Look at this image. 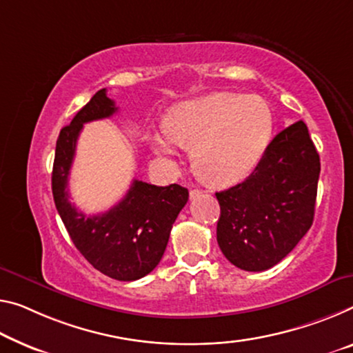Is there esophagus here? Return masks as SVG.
Wrapping results in <instances>:
<instances>
[{
	"label": "esophagus",
	"instance_id": "obj_1",
	"mask_svg": "<svg viewBox=\"0 0 353 353\" xmlns=\"http://www.w3.org/2000/svg\"><path fill=\"white\" fill-rule=\"evenodd\" d=\"M203 192L200 191V189H192L191 192H189V199L191 200H194V199H197V197H200V195H202Z\"/></svg>",
	"mask_w": 353,
	"mask_h": 353
}]
</instances>
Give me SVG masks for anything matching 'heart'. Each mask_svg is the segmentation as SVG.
<instances>
[{"instance_id":"1","label":"heart","mask_w":353,"mask_h":353,"mask_svg":"<svg viewBox=\"0 0 353 353\" xmlns=\"http://www.w3.org/2000/svg\"><path fill=\"white\" fill-rule=\"evenodd\" d=\"M273 112L259 96L213 93L172 107L164 129L148 132L151 150L167 162L192 150L195 172L211 186H232L251 175L273 135Z\"/></svg>"}]
</instances>
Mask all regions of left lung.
I'll use <instances>...</instances> for the list:
<instances>
[{
	"label": "left lung",
	"instance_id": "8db88e82",
	"mask_svg": "<svg viewBox=\"0 0 353 353\" xmlns=\"http://www.w3.org/2000/svg\"><path fill=\"white\" fill-rule=\"evenodd\" d=\"M319 173L321 158L305 123L276 135L245 181L216 192V235L225 259L245 271L279 263L311 229Z\"/></svg>",
	"mask_w": 353,
	"mask_h": 353
}]
</instances>
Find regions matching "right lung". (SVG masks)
I'll return each instance as SVG.
<instances>
[{"label":"right lung","instance_id":"right-lung-1","mask_svg":"<svg viewBox=\"0 0 353 353\" xmlns=\"http://www.w3.org/2000/svg\"><path fill=\"white\" fill-rule=\"evenodd\" d=\"M107 91L99 90L57 140L52 192L70 240L101 273L117 281H135L151 273L164 256L176 216L189 199L180 184L154 186L134 180L124 199L102 214L86 216L69 202L68 180L83 124L117 113Z\"/></svg>","mask_w":353,"mask_h":353}]
</instances>
